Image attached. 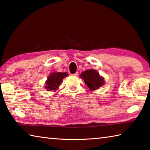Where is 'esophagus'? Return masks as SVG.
I'll return each mask as SVG.
<instances>
[{
    "instance_id": "34e87169",
    "label": "esophagus",
    "mask_w": 150,
    "mask_h": 150,
    "mask_svg": "<svg viewBox=\"0 0 150 150\" xmlns=\"http://www.w3.org/2000/svg\"><path fill=\"white\" fill-rule=\"evenodd\" d=\"M78 75H79L78 72H76L75 73H74V74H73V76H75V77H77V76H78Z\"/></svg>"
}]
</instances>
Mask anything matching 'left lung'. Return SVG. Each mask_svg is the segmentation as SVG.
I'll return each mask as SVG.
<instances>
[{
    "label": "left lung",
    "mask_w": 150,
    "mask_h": 150,
    "mask_svg": "<svg viewBox=\"0 0 150 150\" xmlns=\"http://www.w3.org/2000/svg\"><path fill=\"white\" fill-rule=\"evenodd\" d=\"M80 77L84 80L85 85L91 91L100 88L105 83L104 78L95 69L86 70L81 73Z\"/></svg>",
    "instance_id": "1"
}]
</instances>
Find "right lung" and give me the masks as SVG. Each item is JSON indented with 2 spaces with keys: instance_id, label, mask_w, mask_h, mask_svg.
I'll use <instances>...</instances> for the list:
<instances>
[{
  "instance_id": "obj_1",
  "label": "right lung",
  "mask_w": 150,
  "mask_h": 150,
  "mask_svg": "<svg viewBox=\"0 0 150 150\" xmlns=\"http://www.w3.org/2000/svg\"><path fill=\"white\" fill-rule=\"evenodd\" d=\"M68 73L66 72H55L50 75L47 78V80L45 81V88L47 91H56L61 85V83L63 81V78L67 77Z\"/></svg>"
}]
</instances>
